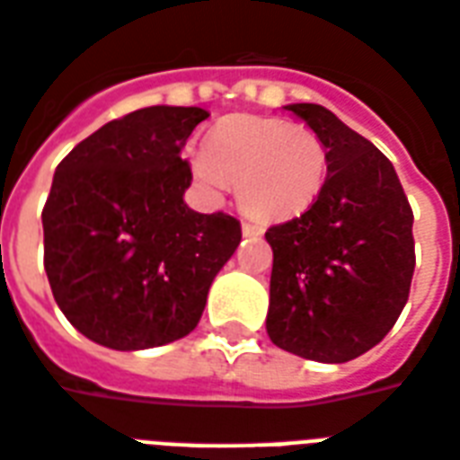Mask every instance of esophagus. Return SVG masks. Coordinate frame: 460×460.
<instances>
[{
  "instance_id": "obj_1",
  "label": "esophagus",
  "mask_w": 460,
  "mask_h": 460,
  "mask_svg": "<svg viewBox=\"0 0 460 460\" xmlns=\"http://www.w3.org/2000/svg\"><path fill=\"white\" fill-rule=\"evenodd\" d=\"M243 233L247 237H260L264 233V227L260 223H243Z\"/></svg>"
}]
</instances>
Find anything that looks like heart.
<instances>
[{"mask_svg": "<svg viewBox=\"0 0 460 460\" xmlns=\"http://www.w3.org/2000/svg\"><path fill=\"white\" fill-rule=\"evenodd\" d=\"M190 173L210 196L237 186L240 203L260 220L304 213L328 176V146L306 124L274 117H227L208 149L190 154Z\"/></svg>", "mask_w": 460, "mask_h": 460, "instance_id": "obj_1", "label": "heart"}]
</instances>
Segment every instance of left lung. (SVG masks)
Segmentation results:
<instances>
[{"mask_svg": "<svg viewBox=\"0 0 460 460\" xmlns=\"http://www.w3.org/2000/svg\"><path fill=\"white\" fill-rule=\"evenodd\" d=\"M328 146L323 190L271 226L267 333L287 353L348 363L397 323L414 274V213L390 159L311 102L287 105Z\"/></svg>", "mask_w": 460, "mask_h": 460, "instance_id": "8db88e82", "label": "left lung"}]
</instances>
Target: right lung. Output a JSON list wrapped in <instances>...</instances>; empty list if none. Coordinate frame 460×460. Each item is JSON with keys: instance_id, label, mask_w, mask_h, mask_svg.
<instances>
[{"instance_id": "add662e5", "label": "right lung", "mask_w": 460, "mask_h": 460, "mask_svg": "<svg viewBox=\"0 0 460 460\" xmlns=\"http://www.w3.org/2000/svg\"><path fill=\"white\" fill-rule=\"evenodd\" d=\"M200 107L154 105L100 127L60 161L43 206V267L80 333L112 350L189 336L208 289L243 240L240 220L183 203L181 159L208 119Z\"/></svg>"}]
</instances>
